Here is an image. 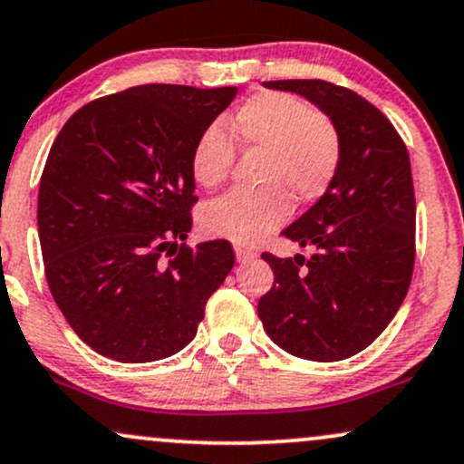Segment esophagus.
<instances>
[{
    "label": "esophagus",
    "mask_w": 464,
    "mask_h": 464,
    "mask_svg": "<svg viewBox=\"0 0 464 464\" xmlns=\"http://www.w3.org/2000/svg\"><path fill=\"white\" fill-rule=\"evenodd\" d=\"M234 254H237L238 263H249V260H254L256 256H258L254 252V249L243 247V245H234Z\"/></svg>",
    "instance_id": "esophagus-1"
}]
</instances>
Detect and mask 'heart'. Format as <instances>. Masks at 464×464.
<instances>
[{
  "mask_svg": "<svg viewBox=\"0 0 464 464\" xmlns=\"http://www.w3.org/2000/svg\"><path fill=\"white\" fill-rule=\"evenodd\" d=\"M230 134L245 151L263 154L258 190H232L201 208L199 226L208 237L254 245L285 223L297 206H308L334 182L341 167V134L328 114L313 111L288 92L263 91L245 100L230 117ZM234 145L212 123L195 140L190 173L204 188L230 176Z\"/></svg>",
  "mask_w": 464,
  "mask_h": 464,
  "instance_id": "b5f03b06",
  "label": "heart"
}]
</instances>
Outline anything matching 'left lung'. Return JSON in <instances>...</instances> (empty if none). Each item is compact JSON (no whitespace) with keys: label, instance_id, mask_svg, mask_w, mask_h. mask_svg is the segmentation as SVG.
Listing matches in <instances>:
<instances>
[{"label":"left lung","instance_id":"8db88e82","mask_svg":"<svg viewBox=\"0 0 464 464\" xmlns=\"http://www.w3.org/2000/svg\"><path fill=\"white\" fill-rule=\"evenodd\" d=\"M306 97L341 134V167L325 195L285 237L304 258L265 252L274 286L258 317L276 345L314 362L362 352L404 302L415 266V188L408 150L372 102L325 80L265 82Z\"/></svg>","mask_w":464,"mask_h":464}]
</instances>
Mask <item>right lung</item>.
<instances>
[{"mask_svg":"<svg viewBox=\"0 0 464 464\" xmlns=\"http://www.w3.org/2000/svg\"><path fill=\"white\" fill-rule=\"evenodd\" d=\"M237 86L143 84L63 125L38 188L49 291L91 350L119 362L173 356L234 266L227 241L188 247L195 140Z\"/></svg>","mask_w":464,"mask_h":464,"instance_id":"1","label":"right lung"}]
</instances>
